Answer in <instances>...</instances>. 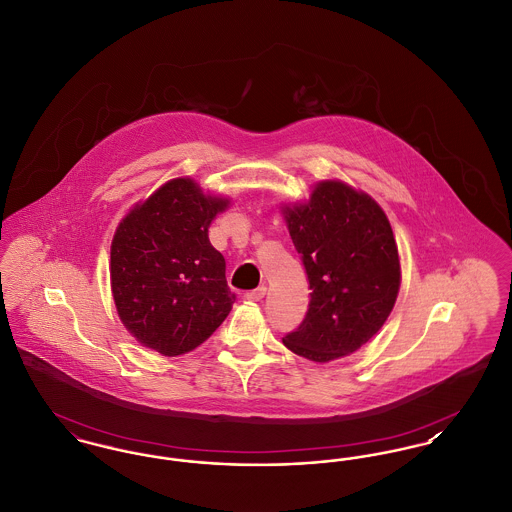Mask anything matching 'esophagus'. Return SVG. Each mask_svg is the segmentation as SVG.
<instances>
[{"mask_svg": "<svg viewBox=\"0 0 512 512\" xmlns=\"http://www.w3.org/2000/svg\"><path fill=\"white\" fill-rule=\"evenodd\" d=\"M265 294H267V288H265V286H259V288H255V290L247 292V294H245V298L249 301H261L265 298Z\"/></svg>", "mask_w": 512, "mask_h": 512, "instance_id": "esophagus-1", "label": "esophagus"}]
</instances>
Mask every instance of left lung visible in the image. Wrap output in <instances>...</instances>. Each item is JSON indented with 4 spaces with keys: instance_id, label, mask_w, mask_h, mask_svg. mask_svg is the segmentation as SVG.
<instances>
[{
    "instance_id": "1",
    "label": "left lung",
    "mask_w": 512,
    "mask_h": 512,
    "mask_svg": "<svg viewBox=\"0 0 512 512\" xmlns=\"http://www.w3.org/2000/svg\"><path fill=\"white\" fill-rule=\"evenodd\" d=\"M280 209L311 290L303 323L282 342L315 363L350 356L381 331L398 298L391 222L371 195L340 180L317 181L305 201Z\"/></svg>"
}]
</instances>
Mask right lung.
<instances>
[{"instance_id": "add662e5", "label": "right lung", "mask_w": 512, "mask_h": 512, "mask_svg": "<svg viewBox=\"0 0 512 512\" xmlns=\"http://www.w3.org/2000/svg\"><path fill=\"white\" fill-rule=\"evenodd\" d=\"M230 203L185 176L166 181L121 218L110 247V286L121 325L141 346L181 356L228 317L236 296L209 228Z\"/></svg>"}]
</instances>
